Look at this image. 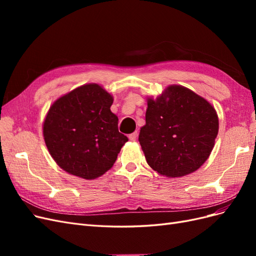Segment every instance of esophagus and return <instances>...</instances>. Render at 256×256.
<instances>
[{
	"mask_svg": "<svg viewBox=\"0 0 256 256\" xmlns=\"http://www.w3.org/2000/svg\"><path fill=\"white\" fill-rule=\"evenodd\" d=\"M136 136H138V132L130 134L128 136V138H129V140H130V141H136Z\"/></svg>",
	"mask_w": 256,
	"mask_h": 256,
	"instance_id": "1",
	"label": "esophagus"
}]
</instances>
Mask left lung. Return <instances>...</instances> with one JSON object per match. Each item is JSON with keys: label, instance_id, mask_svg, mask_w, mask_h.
Segmentation results:
<instances>
[{"label": "left lung", "instance_id": "8db88e82", "mask_svg": "<svg viewBox=\"0 0 256 256\" xmlns=\"http://www.w3.org/2000/svg\"><path fill=\"white\" fill-rule=\"evenodd\" d=\"M146 124L138 142L148 166L162 176L196 172L208 159L218 136L214 108L182 85H168L156 99L147 97Z\"/></svg>", "mask_w": 256, "mask_h": 256}]
</instances>
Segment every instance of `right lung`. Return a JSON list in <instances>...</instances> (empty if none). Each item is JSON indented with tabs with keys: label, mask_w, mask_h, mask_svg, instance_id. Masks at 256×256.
Wrapping results in <instances>:
<instances>
[{
	"label": "right lung",
	"mask_w": 256,
	"mask_h": 256,
	"mask_svg": "<svg viewBox=\"0 0 256 256\" xmlns=\"http://www.w3.org/2000/svg\"><path fill=\"white\" fill-rule=\"evenodd\" d=\"M113 96L88 83L60 96L42 124L46 146L56 164L83 180H95L113 166L128 138L111 111Z\"/></svg>",
	"instance_id": "1"
}]
</instances>
